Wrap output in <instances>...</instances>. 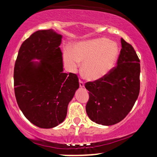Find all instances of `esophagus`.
<instances>
[{"mask_svg": "<svg viewBox=\"0 0 157 157\" xmlns=\"http://www.w3.org/2000/svg\"><path fill=\"white\" fill-rule=\"evenodd\" d=\"M79 83H80V87H81V88L84 87V82H83V81L81 80H79Z\"/></svg>", "mask_w": 157, "mask_h": 157, "instance_id": "34e87169", "label": "esophagus"}]
</instances>
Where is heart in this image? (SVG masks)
Here are the masks:
<instances>
[{
    "mask_svg": "<svg viewBox=\"0 0 157 157\" xmlns=\"http://www.w3.org/2000/svg\"><path fill=\"white\" fill-rule=\"evenodd\" d=\"M119 48L115 43L101 37L75 44L72 52H63L65 66L70 72H75L82 65L84 76L90 80H96L105 76L112 69L117 60Z\"/></svg>",
    "mask_w": 157,
    "mask_h": 157,
    "instance_id": "heart-1",
    "label": "heart"
}]
</instances>
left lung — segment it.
<instances>
[{
	"label": "left lung",
	"instance_id": "8db88e82",
	"mask_svg": "<svg viewBox=\"0 0 157 157\" xmlns=\"http://www.w3.org/2000/svg\"><path fill=\"white\" fill-rule=\"evenodd\" d=\"M121 45L117 66L102 78L85 84L89 91L86 113L93 122L102 125L122 121L140 94V59L133 46L122 38Z\"/></svg>",
	"mask_w": 157,
	"mask_h": 157
}]
</instances>
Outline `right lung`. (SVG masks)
Segmentation results:
<instances>
[{
	"label": "right lung",
	"mask_w": 157,
	"mask_h": 157,
	"mask_svg": "<svg viewBox=\"0 0 157 157\" xmlns=\"http://www.w3.org/2000/svg\"><path fill=\"white\" fill-rule=\"evenodd\" d=\"M62 35L39 30L23 41L14 68L17 105L32 124L52 128L63 122L68 105L79 88L76 74L63 72ZM38 59L40 63L31 62Z\"/></svg>",
	"instance_id": "add662e5"
}]
</instances>
